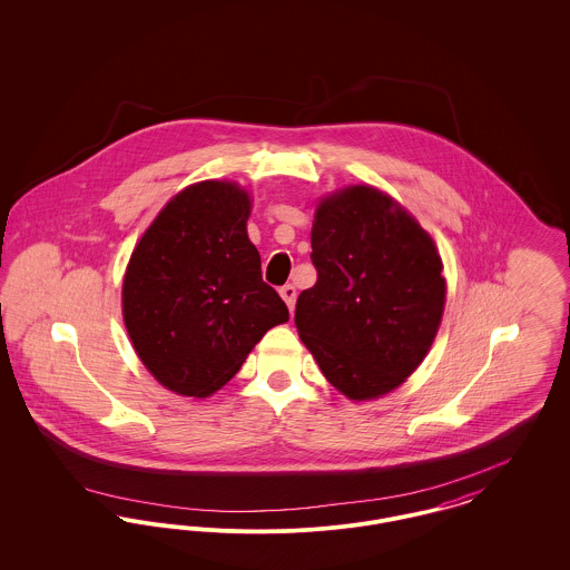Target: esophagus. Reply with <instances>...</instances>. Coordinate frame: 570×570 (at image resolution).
<instances>
[{"label":"esophagus","instance_id":"esophagus-1","mask_svg":"<svg viewBox=\"0 0 570 570\" xmlns=\"http://www.w3.org/2000/svg\"><path fill=\"white\" fill-rule=\"evenodd\" d=\"M279 295H282V298L286 301L288 309L293 312V309H295V301H297V288H295L293 284H286V286H282V288H279Z\"/></svg>","mask_w":570,"mask_h":570}]
</instances>
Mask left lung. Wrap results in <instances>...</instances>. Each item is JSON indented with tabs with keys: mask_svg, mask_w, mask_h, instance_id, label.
Returning <instances> with one entry per match:
<instances>
[{
	"mask_svg": "<svg viewBox=\"0 0 570 570\" xmlns=\"http://www.w3.org/2000/svg\"><path fill=\"white\" fill-rule=\"evenodd\" d=\"M318 279L297 298L298 337L348 400H374L421 365L444 312L434 239L391 196L351 186L312 226Z\"/></svg>",
	"mask_w": 570,
	"mask_h": 570,
	"instance_id": "1",
	"label": "left lung"
}]
</instances>
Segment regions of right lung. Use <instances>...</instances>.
I'll return each mask as SVG.
<instances>
[{"label":"right lung","instance_id":"add662e5","mask_svg":"<svg viewBox=\"0 0 570 570\" xmlns=\"http://www.w3.org/2000/svg\"><path fill=\"white\" fill-rule=\"evenodd\" d=\"M249 196L233 181L179 191L132 252L124 323L138 358L166 389L207 397L244 365L288 307L263 282L245 222Z\"/></svg>","mask_w":570,"mask_h":570}]
</instances>
